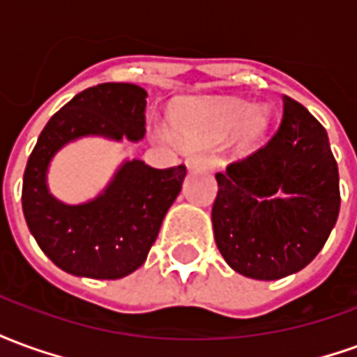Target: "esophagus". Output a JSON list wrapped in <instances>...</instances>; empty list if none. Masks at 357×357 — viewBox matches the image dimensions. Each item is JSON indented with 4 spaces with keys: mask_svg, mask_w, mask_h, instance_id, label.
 Masks as SVG:
<instances>
[{
    "mask_svg": "<svg viewBox=\"0 0 357 357\" xmlns=\"http://www.w3.org/2000/svg\"><path fill=\"white\" fill-rule=\"evenodd\" d=\"M185 166L189 172H208L212 168V162H210L206 156L193 155L187 158Z\"/></svg>",
    "mask_w": 357,
    "mask_h": 357,
    "instance_id": "obj_1",
    "label": "esophagus"
}]
</instances>
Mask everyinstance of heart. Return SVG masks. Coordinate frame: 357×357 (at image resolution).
<instances>
[{
    "label": "heart",
    "mask_w": 357,
    "mask_h": 357,
    "mask_svg": "<svg viewBox=\"0 0 357 357\" xmlns=\"http://www.w3.org/2000/svg\"><path fill=\"white\" fill-rule=\"evenodd\" d=\"M178 135L187 143H212L233 133L241 151L258 147L269 132L268 107H248L239 99H185L172 110ZM168 126H156L155 137L162 143H178Z\"/></svg>",
    "instance_id": "obj_1"
}]
</instances>
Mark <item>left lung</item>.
Here are the masks:
<instances>
[{
    "instance_id": "1",
    "label": "left lung",
    "mask_w": 357,
    "mask_h": 357,
    "mask_svg": "<svg viewBox=\"0 0 357 357\" xmlns=\"http://www.w3.org/2000/svg\"><path fill=\"white\" fill-rule=\"evenodd\" d=\"M212 227L237 273L275 281L314 260L340 210L338 166L327 132L283 97V120L268 145L218 172Z\"/></svg>"
}]
</instances>
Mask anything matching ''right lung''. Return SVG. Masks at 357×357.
Instances as JSON below:
<instances>
[{
	"label": "right lung",
	"instance_id": "obj_1",
	"mask_svg": "<svg viewBox=\"0 0 357 357\" xmlns=\"http://www.w3.org/2000/svg\"><path fill=\"white\" fill-rule=\"evenodd\" d=\"M147 91L135 84H99L53 114L38 137L22 179V212L43 255L76 277L120 279L147 260L181 191L185 166L158 170L124 160L91 201L66 204L51 195L47 172L61 149L82 137H145Z\"/></svg>",
	"mask_w": 357,
	"mask_h": 357
}]
</instances>
